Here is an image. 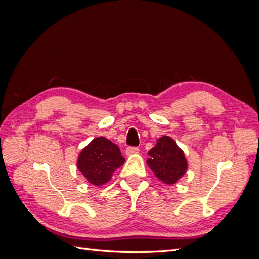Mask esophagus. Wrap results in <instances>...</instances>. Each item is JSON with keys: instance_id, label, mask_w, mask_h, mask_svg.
Wrapping results in <instances>:
<instances>
[{"instance_id": "34e87169", "label": "esophagus", "mask_w": 259, "mask_h": 259, "mask_svg": "<svg viewBox=\"0 0 259 259\" xmlns=\"http://www.w3.org/2000/svg\"><path fill=\"white\" fill-rule=\"evenodd\" d=\"M139 152V148L138 147H127L126 148V155H132Z\"/></svg>"}]
</instances>
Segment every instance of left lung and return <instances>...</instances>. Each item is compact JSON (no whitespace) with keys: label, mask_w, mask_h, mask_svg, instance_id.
I'll list each match as a JSON object with an SVG mask.
<instances>
[{"label":"left lung","mask_w":259,"mask_h":259,"mask_svg":"<svg viewBox=\"0 0 259 259\" xmlns=\"http://www.w3.org/2000/svg\"><path fill=\"white\" fill-rule=\"evenodd\" d=\"M147 160L154 175L167 185L175 184L187 170V160L182 149L168 136L159 138L156 145L149 150Z\"/></svg>","instance_id":"left-lung-1"}]
</instances>
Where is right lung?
<instances>
[{"label":"right lung","mask_w":259,"mask_h":259,"mask_svg":"<svg viewBox=\"0 0 259 259\" xmlns=\"http://www.w3.org/2000/svg\"><path fill=\"white\" fill-rule=\"evenodd\" d=\"M124 162L119 147L105 137H97L81 151L77 168L92 185L100 186L109 182Z\"/></svg>","instance_id":"add662e5"}]
</instances>
